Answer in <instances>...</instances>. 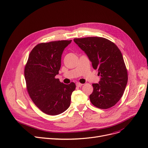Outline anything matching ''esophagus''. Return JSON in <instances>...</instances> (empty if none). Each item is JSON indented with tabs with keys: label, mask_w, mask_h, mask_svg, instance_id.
Returning <instances> with one entry per match:
<instances>
[{
	"label": "esophagus",
	"mask_w": 148,
	"mask_h": 148,
	"mask_svg": "<svg viewBox=\"0 0 148 148\" xmlns=\"http://www.w3.org/2000/svg\"><path fill=\"white\" fill-rule=\"evenodd\" d=\"M82 85H83L82 84H81L79 82H77L76 84V86H77V87H81V86H82Z\"/></svg>",
	"instance_id": "34e87169"
}]
</instances>
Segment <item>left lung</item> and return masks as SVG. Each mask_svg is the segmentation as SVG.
Wrapping results in <instances>:
<instances>
[{
    "label": "left lung",
    "instance_id": "1",
    "mask_svg": "<svg viewBox=\"0 0 148 148\" xmlns=\"http://www.w3.org/2000/svg\"><path fill=\"white\" fill-rule=\"evenodd\" d=\"M88 56L100 76L99 84H93L90 95L92 105L106 109L115 106L123 96L128 81V74L122 53L114 42L101 37L73 39Z\"/></svg>",
    "mask_w": 148,
    "mask_h": 148
}]
</instances>
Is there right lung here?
I'll return each mask as SVG.
<instances>
[{"instance_id": "add662e5", "label": "right lung", "mask_w": 148, "mask_h": 148, "mask_svg": "<svg viewBox=\"0 0 148 148\" xmlns=\"http://www.w3.org/2000/svg\"><path fill=\"white\" fill-rule=\"evenodd\" d=\"M70 40L41 43L30 52L24 69L27 90L36 106L43 113L57 115L71 105L74 82L64 84L55 76L61 67L62 55Z\"/></svg>"}]
</instances>
